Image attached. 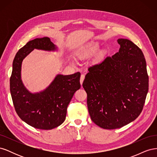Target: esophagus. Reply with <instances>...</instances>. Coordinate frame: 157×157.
Instances as JSON below:
<instances>
[{
    "mask_svg": "<svg viewBox=\"0 0 157 157\" xmlns=\"http://www.w3.org/2000/svg\"><path fill=\"white\" fill-rule=\"evenodd\" d=\"M85 78V75L84 74H82L81 76H80V84H82V82L84 81V79Z\"/></svg>",
    "mask_w": 157,
    "mask_h": 157,
    "instance_id": "esophagus-1",
    "label": "esophagus"
}]
</instances>
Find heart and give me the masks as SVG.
I'll return each mask as SVG.
<instances>
[{
  "label": "heart",
  "instance_id": "obj_1",
  "mask_svg": "<svg viewBox=\"0 0 157 157\" xmlns=\"http://www.w3.org/2000/svg\"><path fill=\"white\" fill-rule=\"evenodd\" d=\"M99 44L97 42H90L85 44L81 48L77 50L75 52V54L80 58H84L88 56L94 55L96 53L99 49ZM107 54L106 50H102L99 54V58H103Z\"/></svg>",
  "mask_w": 157,
  "mask_h": 157
}]
</instances>
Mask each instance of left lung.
Here are the masks:
<instances>
[{
  "label": "left lung",
  "instance_id": "1",
  "mask_svg": "<svg viewBox=\"0 0 157 157\" xmlns=\"http://www.w3.org/2000/svg\"><path fill=\"white\" fill-rule=\"evenodd\" d=\"M119 51L88 68L82 86L92 121L104 129L124 126L138 117L149 90L143 52L130 40L119 39Z\"/></svg>",
  "mask_w": 157,
  "mask_h": 157
}]
</instances>
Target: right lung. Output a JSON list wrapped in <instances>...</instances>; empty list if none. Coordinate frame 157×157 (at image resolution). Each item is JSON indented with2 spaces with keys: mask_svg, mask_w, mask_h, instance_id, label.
I'll return each instance as SVG.
<instances>
[{
  "mask_svg": "<svg viewBox=\"0 0 157 157\" xmlns=\"http://www.w3.org/2000/svg\"><path fill=\"white\" fill-rule=\"evenodd\" d=\"M34 49L54 52L58 50V47L50 38L43 37L29 41L19 50L13 61L10 93L16 111L22 121L37 129L51 130L65 121L69 103L80 88V73L58 74L44 90L29 92L22 82L21 65Z\"/></svg>",
  "mask_w": 157,
  "mask_h": 157,
  "instance_id": "obj_1",
  "label": "right lung"
}]
</instances>
